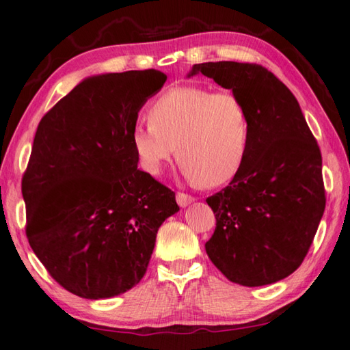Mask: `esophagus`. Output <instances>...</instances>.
<instances>
[{
	"mask_svg": "<svg viewBox=\"0 0 350 350\" xmlns=\"http://www.w3.org/2000/svg\"><path fill=\"white\" fill-rule=\"evenodd\" d=\"M193 202H196V198L192 196H187V193H183V192L176 193V203H178L181 208H186V206H189Z\"/></svg>",
	"mask_w": 350,
	"mask_h": 350,
	"instance_id": "obj_1",
	"label": "esophagus"
}]
</instances>
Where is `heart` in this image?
Listing matches in <instances>:
<instances>
[{"label": "heart", "mask_w": 350, "mask_h": 350, "mask_svg": "<svg viewBox=\"0 0 350 350\" xmlns=\"http://www.w3.org/2000/svg\"><path fill=\"white\" fill-rule=\"evenodd\" d=\"M148 121L131 131V144L150 175L161 174L176 152L189 180L215 187L231 181L248 154L250 114L232 91L174 87L152 102Z\"/></svg>", "instance_id": "1"}]
</instances>
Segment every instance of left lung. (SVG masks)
Instances as JSON below:
<instances>
[{"label": "left lung", "mask_w": 350, "mask_h": 350, "mask_svg": "<svg viewBox=\"0 0 350 350\" xmlns=\"http://www.w3.org/2000/svg\"><path fill=\"white\" fill-rule=\"evenodd\" d=\"M237 94L250 114L246 159L229 186L206 198L217 226L204 248L225 276L245 287L296 271L325 208L323 158L293 93L256 63L193 65Z\"/></svg>", "instance_id": "left-lung-1"}]
</instances>
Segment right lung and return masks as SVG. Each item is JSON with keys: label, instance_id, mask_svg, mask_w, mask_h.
<instances>
[{"label": "right lung", "instance_id": "right-lung-1", "mask_svg": "<svg viewBox=\"0 0 350 350\" xmlns=\"http://www.w3.org/2000/svg\"><path fill=\"white\" fill-rule=\"evenodd\" d=\"M167 76L157 70L83 79L38 124L23 175L26 236L63 288L105 299L139 282L175 192L137 169L131 131Z\"/></svg>", "mask_w": 350, "mask_h": 350}]
</instances>
